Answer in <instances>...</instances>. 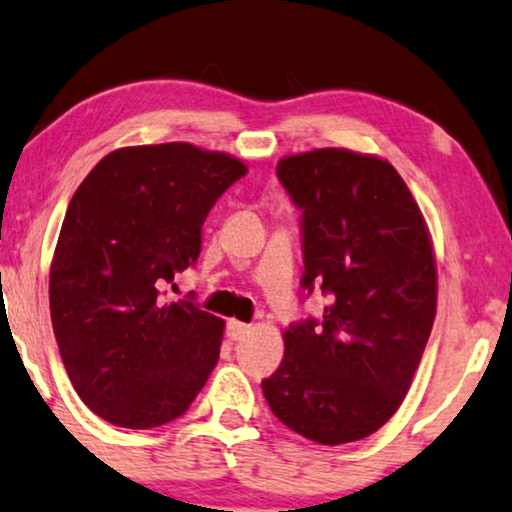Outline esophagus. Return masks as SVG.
<instances>
[{"label":"esophagus","instance_id":"esophagus-1","mask_svg":"<svg viewBox=\"0 0 512 512\" xmlns=\"http://www.w3.org/2000/svg\"><path fill=\"white\" fill-rule=\"evenodd\" d=\"M251 330V325L249 323H242V321H228V325H226V335L233 339V342H238V339H242L244 335H247V332Z\"/></svg>","mask_w":512,"mask_h":512}]
</instances>
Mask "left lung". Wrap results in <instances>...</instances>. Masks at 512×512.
<instances>
[{
	"instance_id": "1",
	"label": "left lung",
	"mask_w": 512,
	"mask_h": 512,
	"mask_svg": "<svg viewBox=\"0 0 512 512\" xmlns=\"http://www.w3.org/2000/svg\"><path fill=\"white\" fill-rule=\"evenodd\" d=\"M277 175L302 210V286H321L330 305L284 332L263 395L309 441H360L402 406L432 332L429 228L402 175L374 154L323 147L284 157Z\"/></svg>"
}]
</instances>
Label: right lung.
Returning a JSON list of instances; mask_svg holds the SVG:
<instances>
[{
	"instance_id": "right-lung-1",
	"label": "right lung",
	"mask_w": 512,
	"mask_h": 512,
	"mask_svg": "<svg viewBox=\"0 0 512 512\" xmlns=\"http://www.w3.org/2000/svg\"><path fill=\"white\" fill-rule=\"evenodd\" d=\"M242 175L226 152L136 145L106 154L73 194L50 263V318L66 374L99 418L166 425L210 379L224 321L159 288L196 263L207 212Z\"/></svg>"
}]
</instances>
